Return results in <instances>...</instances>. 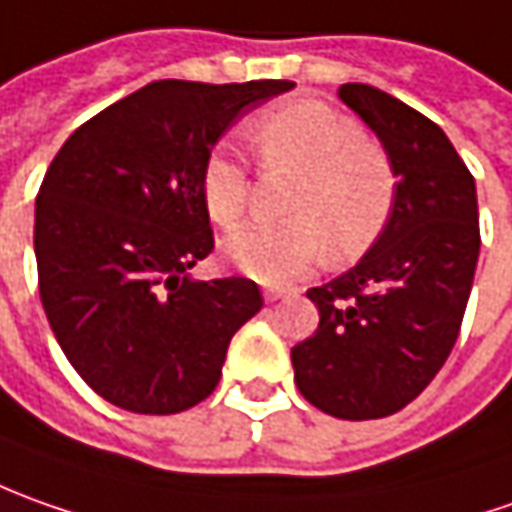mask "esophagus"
I'll return each mask as SVG.
<instances>
[{"mask_svg":"<svg viewBox=\"0 0 512 512\" xmlns=\"http://www.w3.org/2000/svg\"><path fill=\"white\" fill-rule=\"evenodd\" d=\"M286 294V289H277V286H269V289H263V297L269 300V303H274V300H280Z\"/></svg>","mask_w":512,"mask_h":512,"instance_id":"1","label":"esophagus"}]
</instances>
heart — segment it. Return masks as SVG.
<instances>
[{"mask_svg":"<svg viewBox=\"0 0 512 512\" xmlns=\"http://www.w3.org/2000/svg\"><path fill=\"white\" fill-rule=\"evenodd\" d=\"M263 175H297L280 226H243L223 240L226 260L257 283L286 286L326 257L348 263L388 229L399 201L391 152L362 127L317 98L274 104L252 127ZM257 195V175L238 152L218 147L201 169L206 215L238 226Z\"/></svg>","mask_w":512,"mask_h":512,"instance_id":"b5f03b06","label":"heart"}]
</instances>
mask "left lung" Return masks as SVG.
<instances>
[{"label":"left lung","mask_w":512,"mask_h":512,"mask_svg":"<svg viewBox=\"0 0 512 512\" xmlns=\"http://www.w3.org/2000/svg\"><path fill=\"white\" fill-rule=\"evenodd\" d=\"M337 96L391 152L399 201L354 269L309 289L320 326L291 348L294 382L337 419H382L414 402L459 337L479 260L473 175L431 118L371 84Z\"/></svg>","instance_id":"obj_1"}]
</instances>
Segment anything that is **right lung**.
I'll list each match as a JSON object with an SVG mask.
<instances>
[{
    "label": "right lung",
    "instance_id": "obj_1",
    "mask_svg": "<svg viewBox=\"0 0 512 512\" xmlns=\"http://www.w3.org/2000/svg\"><path fill=\"white\" fill-rule=\"evenodd\" d=\"M294 81H152L84 121L36 195L47 323L98 397L178 414L221 379L235 331L263 309L249 277L189 280L215 249L201 169L240 110Z\"/></svg>",
    "mask_w": 512,
    "mask_h": 512
}]
</instances>
